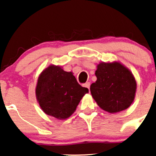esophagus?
I'll return each instance as SVG.
<instances>
[{
  "instance_id": "esophagus-1",
  "label": "esophagus",
  "mask_w": 156,
  "mask_h": 156,
  "mask_svg": "<svg viewBox=\"0 0 156 156\" xmlns=\"http://www.w3.org/2000/svg\"><path fill=\"white\" fill-rule=\"evenodd\" d=\"M84 87L89 89V88H90V83H89V82H87V83L84 84Z\"/></svg>"
}]
</instances>
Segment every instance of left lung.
Here are the masks:
<instances>
[{"label": "left lung", "instance_id": "8db88e82", "mask_svg": "<svg viewBox=\"0 0 156 156\" xmlns=\"http://www.w3.org/2000/svg\"><path fill=\"white\" fill-rule=\"evenodd\" d=\"M95 76L90 91L100 108L111 114L129 108L135 98L136 81L128 68L119 62H101Z\"/></svg>", "mask_w": 156, "mask_h": 156}]
</instances>
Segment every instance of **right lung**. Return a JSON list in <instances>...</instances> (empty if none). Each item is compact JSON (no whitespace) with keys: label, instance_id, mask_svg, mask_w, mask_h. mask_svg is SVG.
<instances>
[{"label":"right lung","instance_id":"obj_1","mask_svg":"<svg viewBox=\"0 0 156 156\" xmlns=\"http://www.w3.org/2000/svg\"><path fill=\"white\" fill-rule=\"evenodd\" d=\"M35 92L39 106L47 115L66 119L75 112L89 89L77 82L72 72L51 64L39 75Z\"/></svg>","mask_w":156,"mask_h":156}]
</instances>
